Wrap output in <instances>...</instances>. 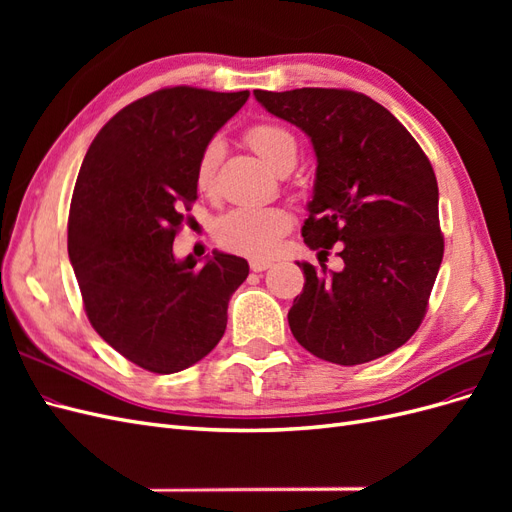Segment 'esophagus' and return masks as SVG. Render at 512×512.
I'll use <instances>...</instances> for the list:
<instances>
[{
  "instance_id": "1",
  "label": "esophagus",
  "mask_w": 512,
  "mask_h": 512,
  "mask_svg": "<svg viewBox=\"0 0 512 512\" xmlns=\"http://www.w3.org/2000/svg\"><path fill=\"white\" fill-rule=\"evenodd\" d=\"M273 267V260H267V258H252L250 260V269L254 273H260V271H267Z\"/></svg>"
}]
</instances>
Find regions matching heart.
Here are the masks:
<instances>
[{"mask_svg": "<svg viewBox=\"0 0 512 512\" xmlns=\"http://www.w3.org/2000/svg\"><path fill=\"white\" fill-rule=\"evenodd\" d=\"M245 141L256 156L271 166L275 173L286 175L297 164L299 145L286 128L275 123H258L245 132ZM224 156V145L218 138L209 141L196 164V185L200 192L215 190V173ZM292 226V215L282 207H241L228 211L215 224V239L230 252L243 256H267Z\"/></svg>", "mask_w": 512, "mask_h": 512, "instance_id": "obj_1", "label": "heart"}]
</instances>
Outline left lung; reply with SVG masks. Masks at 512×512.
<instances>
[{
  "label": "left lung",
  "mask_w": 512,
  "mask_h": 512,
  "mask_svg": "<svg viewBox=\"0 0 512 512\" xmlns=\"http://www.w3.org/2000/svg\"><path fill=\"white\" fill-rule=\"evenodd\" d=\"M303 130L316 153L301 235L342 271L297 262L303 292L288 312L294 339L322 361L361 365L404 346L421 324L444 254L438 181L412 134L365 94L303 87L254 91Z\"/></svg>",
  "instance_id": "1"
}]
</instances>
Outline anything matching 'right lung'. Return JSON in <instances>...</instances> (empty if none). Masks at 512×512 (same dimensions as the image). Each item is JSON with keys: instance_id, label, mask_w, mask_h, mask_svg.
<instances>
[{"instance_id": "add662e5", "label": "right lung", "mask_w": 512, "mask_h": 512, "mask_svg": "<svg viewBox=\"0 0 512 512\" xmlns=\"http://www.w3.org/2000/svg\"><path fill=\"white\" fill-rule=\"evenodd\" d=\"M250 98L168 87L128 104L98 132L76 177L68 256L91 327L153 374L188 369L218 346L228 301L250 265L213 252L175 258L196 200L205 145Z\"/></svg>"}]
</instances>
